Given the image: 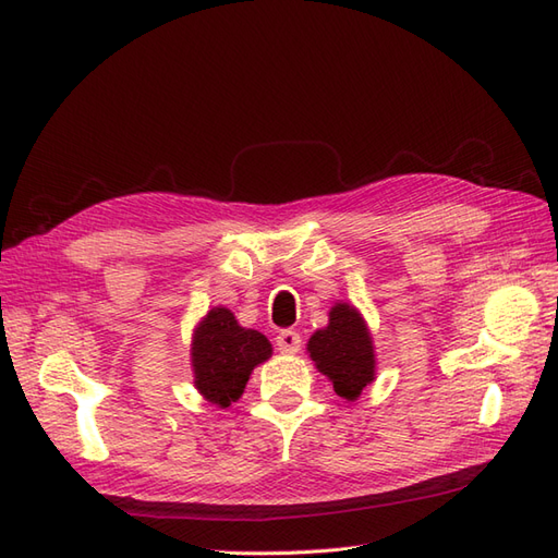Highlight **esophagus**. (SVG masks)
Wrapping results in <instances>:
<instances>
[{
    "label": "esophagus",
    "instance_id": "esophagus-1",
    "mask_svg": "<svg viewBox=\"0 0 558 558\" xmlns=\"http://www.w3.org/2000/svg\"><path fill=\"white\" fill-rule=\"evenodd\" d=\"M300 344H302V340L295 330H283L277 335V349L281 353H298Z\"/></svg>",
    "mask_w": 558,
    "mask_h": 558
}]
</instances>
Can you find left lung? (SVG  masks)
Wrapping results in <instances>:
<instances>
[{
    "instance_id": "obj_1",
    "label": "left lung",
    "mask_w": 558,
    "mask_h": 558,
    "mask_svg": "<svg viewBox=\"0 0 558 558\" xmlns=\"http://www.w3.org/2000/svg\"><path fill=\"white\" fill-rule=\"evenodd\" d=\"M307 353L320 375L332 381L335 393L353 402L363 388L377 377V356L373 332L363 314L349 302H335L328 312V326L316 330Z\"/></svg>"
}]
</instances>
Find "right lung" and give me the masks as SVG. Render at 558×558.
I'll use <instances>...</instances> for the list:
<instances>
[{"label": "right lung", "mask_w": 558, "mask_h": 558, "mask_svg": "<svg viewBox=\"0 0 558 558\" xmlns=\"http://www.w3.org/2000/svg\"><path fill=\"white\" fill-rule=\"evenodd\" d=\"M272 356V344L253 328H242L228 307H214L193 330L191 365L197 393L226 410L244 393L253 367Z\"/></svg>", "instance_id": "add662e5"}]
</instances>
